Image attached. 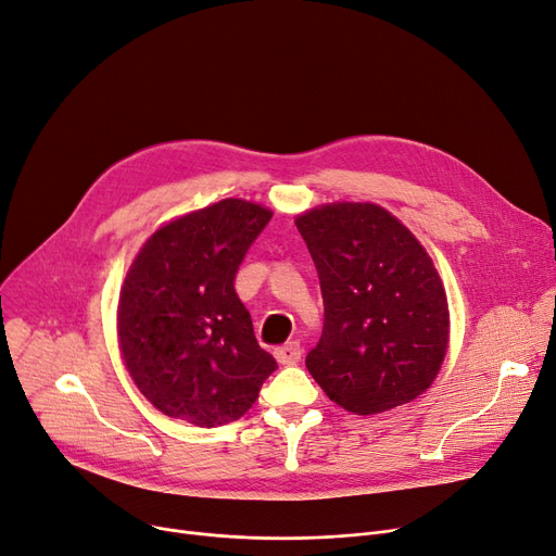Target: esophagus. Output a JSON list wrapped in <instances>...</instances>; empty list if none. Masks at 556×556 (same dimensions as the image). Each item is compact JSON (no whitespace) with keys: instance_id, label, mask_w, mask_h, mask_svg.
I'll return each instance as SVG.
<instances>
[{"instance_id":"obj_1","label":"esophagus","mask_w":556,"mask_h":556,"mask_svg":"<svg viewBox=\"0 0 556 556\" xmlns=\"http://www.w3.org/2000/svg\"><path fill=\"white\" fill-rule=\"evenodd\" d=\"M275 358L279 361L281 366H293L302 358V348H300L298 341H291V343H286V345L275 350Z\"/></svg>"}]
</instances>
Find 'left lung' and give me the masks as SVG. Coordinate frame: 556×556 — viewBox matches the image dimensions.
Instances as JSON below:
<instances>
[{"label": "left lung", "instance_id": "left-lung-1", "mask_svg": "<svg viewBox=\"0 0 556 556\" xmlns=\"http://www.w3.org/2000/svg\"><path fill=\"white\" fill-rule=\"evenodd\" d=\"M325 302L320 343L306 356L331 402L375 416L414 402L441 372L450 308L420 240L372 202H331L295 218Z\"/></svg>", "mask_w": 556, "mask_h": 556}]
</instances>
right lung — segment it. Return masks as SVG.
Segmentation results:
<instances>
[{
	"mask_svg": "<svg viewBox=\"0 0 556 556\" xmlns=\"http://www.w3.org/2000/svg\"><path fill=\"white\" fill-rule=\"evenodd\" d=\"M273 211L227 198L161 225L129 265L117 348L138 391L195 427L245 416L277 361L238 300V265Z\"/></svg>",
	"mask_w": 556,
	"mask_h": 556,
	"instance_id": "obj_1",
	"label": "right lung"
}]
</instances>
